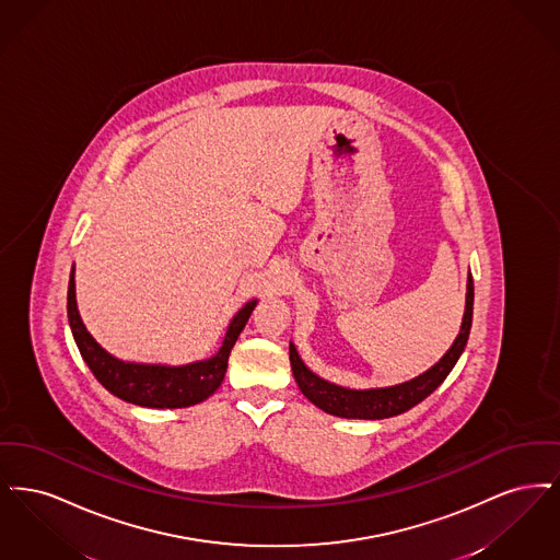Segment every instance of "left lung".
I'll use <instances>...</instances> for the list:
<instances>
[{"label":"left lung","instance_id":"obj_1","mask_svg":"<svg viewBox=\"0 0 560 560\" xmlns=\"http://www.w3.org/2000/svg\"><path fill=\"white\" fill-rule=\"evenodd\" d=\"M472 302H475V283L472 275L468 272L466 281V306H464V317L459 325V334L455 336L450 350L424 373L393 384V386H375V388H348L334 384L329 380H323L320 375L308 370L304 361L300 359L295 345L290 342V361H292V372L298 388L302 395L317 405L325 413L338 416V418H348V420H384L393 418L409 411L418 402L430 397L443 380L450 375L453 365L462 357L468 336H470V325H472Z\"/></svg>","mask_w":560,"mask_h":560}]
</instances>
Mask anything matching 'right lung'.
Listing matches in <instances>:
<instances>
[{
  "label": "right lung",
  "mask_w": 560,
  "mask_h": 560,
  "mask_svg": "<svg viewBox=\"0 0 560 560\" xmlns=\"http://www.w3.org/2000/svg\"><path fill=\"white\" fill-rule=\"evenodd\" d=\"M256 304L258 300L254 298L245 302L233 315L222 345L210 359L192 361L185 365H163V363H136V361L117 359L92 338V334L85 329L81 320L80 308H78L75 265L71 268L69 293H67L69 325L85 365L92 370L96 380L107 388L110 395L149 409H180L212 397L224 380L229 354L235 347Z\"/></svg>",
  "instance_id": "right-lung-1"
}]
</instances>
